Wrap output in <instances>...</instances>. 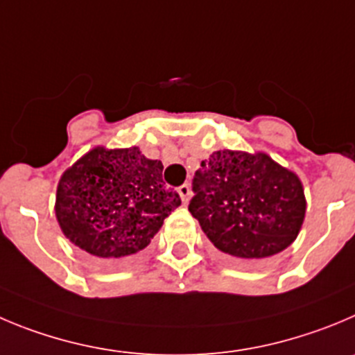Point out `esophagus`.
I'll return each instance as SVG.
<instances>
[{
  "label": "esophagus",
  "instance_id": "esophagus-1",
  "mask_svg": "<svg viewBox=\"0 0 355 355\" xmlns=\"http://www.w3.org/2000/svg\"><path fill=\"white\" fill-rule=\"evenodd\" d=\"M178 194H180L182 203H187L189 198H191V187H189V184L180 185V187H178Z\"/></svg>",
  "mask_w": 355,
  "mask_h": 355
}]
</instances>
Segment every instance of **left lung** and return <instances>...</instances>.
Returning a JSON list of instances; mask_svg holds the SVG:
<instances>
[{
    "label": "left lung",
    "instance_id": "1",
    "mask_svg": "<svg viewBox=\"0 0 355 355\" xmlns=\"http://www.w3.org/2000/svg\"><path fill=\"white\" fill-rule=\"evenodd\" d=\"M189 211L208 240L234 259L256 261L296 240L306 200L296 173L268 154L217 150L201 161Z\"/></svg>",
    "mask_w": 355,
    "mask_h": 355
}]
</instances>
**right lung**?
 Segmentation results:
<instances>
[{"instance_id": "add662e5", "label": "right lung", "mask_w": 355, "mask_h": 355, "mask_svg": "<svg viewBox=\"0 0 355 355\" xmlns=\"http://www.w3.org/2000/svg\"><path fill=\"white\" fill-rule=\"evenodd\" d=\"M162 162L138 147H96L62 173L55 217L64 236L98 259H128L144 250L182 203L162 182Z\"/></svg>"}]
</instances>
